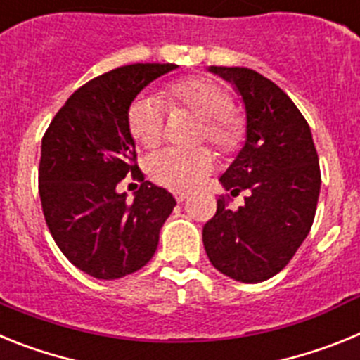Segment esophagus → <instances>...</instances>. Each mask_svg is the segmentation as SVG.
<instances>
[{"mask_svg": "<svg viewBox=\"0 0 360 360\" xmlns=\"http://www.w3.org/2000/svg\"><path fill=\"white\" fill-rule=\"evenodd\" d=\"M174 200H176L178 203L186 202V200H187V193H182V191H176V193H174Z\"/></svg>", "mask_w": 360, "mask_h": 360, "instance_id": "obj_1", "label": "esophagus"}]
</instances>
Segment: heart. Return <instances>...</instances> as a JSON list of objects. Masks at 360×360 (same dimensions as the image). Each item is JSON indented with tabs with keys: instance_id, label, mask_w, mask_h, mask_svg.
Wrapping results in <instances>:
<instances>
[{
	"instance_id": "heart-1",
	"label": "heart",
	"mask_w": 360,
	"mask_h": 360,
	"mask_svg": "<svg viewBox=\"0 0 360 360\" xmlns=\"http://www.w3.org/2000/svg\"><path fill=\"white\" fill-rule=\"evenodd\" d=\"M165 103L186 108L202 119L200 141H209L225 155L241 149L247 139V120L232 108L225 88L205 77H186L164 90ZM164 106L155 97H139L128 108V128L144 148H153L164 136ZM214 153L209 148H164L148 158V173L158 186L189 191L200 186L214 169Z\"/></svg>"
}]
</instances>
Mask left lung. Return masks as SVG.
<instances>
[{
  "label": "left lung",
  "mask_w": 360,
  "mask_h": 360,
  "mask_svg": "<svg viewBox=\"0 0 360 360\" xmlns=\"http://www.w3.org/2000/svg\"><path fill=\"white\" fill-rule=\"evenodd\" d=\"M232 82L247 111V142L221 174L231 196L247 191L245 205L227 207L203 225V247L221 274L259 283L288 265L316 216L321 189L319 157L310 126L285 91L250 68L211 66Z\"/></svg>",
  "instance_id": "8db88e82"
}]
</instances>
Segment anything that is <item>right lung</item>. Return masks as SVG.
I'll return each instance as SVG.
<instances>
[{"mask_svg": "<svg viewBox=\"0 0 360 360\" xmlns=\"http://www.w3.org/2000/svg\"><path fill=\"white\" fill-rule=\"evenodd\" d=\"M174 68L173 63H136L91 79L43 135L39 196L49 231L68 262L97 279L141 270L176 205L167 191L144 180L128 128L136 94ZM128 174L141 182L133 202L116 193Z\"/></svg>", "mask_w": 360, "mask_h": 360, "instance_id": "obj_1", "label": "right lung"}]
</instances>
